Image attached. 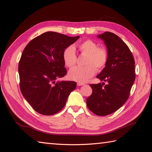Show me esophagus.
Masks as SVG:
<instances>
[{"mask_svg":"<svg viewBox=\"0 0 152 152\" xmlns=\"http://www.w3.org/2000/svg\"><path fill=\"white\" fill-rule=\"evenodd\" d=\"M77 85L78 86H83V85H84V83H82V82H77Z\"/></svg>","mask_w":152,"mask_h":152,"instance_id":"1","label":"esophagus"}]
</instances>
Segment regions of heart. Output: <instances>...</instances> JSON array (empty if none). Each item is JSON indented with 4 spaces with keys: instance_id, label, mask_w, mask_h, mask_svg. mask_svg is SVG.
<instances>
[{
    "instance_id": "1",
    "label": "heart",
    "mask_w": 152,
    "mask_h": 152,
    "mask_svg": "<svg viewBox=\"0 0 152 152\" xmlns=\"http://www.w3.org/2000/svg\"><path fill=\"white\" fill-rule=\"evenodd\" d=\"M79 51L87 55L85 61L86 66H75L68 72V76L70 80L79 82H85L98 70L104 68L108 59L107 50L104 48H98V44L91 40H86L78 45ZM63 59L65 65L71 68L77 61V55L73 46H68L63 53Z\"/></svg>"
}]
</instances>
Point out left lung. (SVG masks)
Masks as SVG:
<instances>
[{"label":"left lung","instance_id":"1","mask_svg":"<svg viewBox=\"0 0 152 152\" xmlns=\"http://www.w3.org/2000/svg\"><path fill=\"white\" fill-rule=\"evenodd\" d=\"M97 37L107 46L108 59L96 77L107 84H90L93 93L86 103L92 112L105 116L117 111L127 100L135 80V62L129 48L118 36L106 31Z\"/></svg>","mask_w":152,"mask_h":152}]
</instances>
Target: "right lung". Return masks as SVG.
Returning <instances> with one entry per match:
<instances>
[{
	"mask_svg": "<svg viewBox=\"0 0 152 152\" xmlns=\"http://www.w3.org/2000/svg\"><path fill=\"white\" fill-rule=\"evenodd\" d=\"M79 37L47 31L32 39L24 49L18 65L20 89L37 112L44 115L59 112L76 88L75 82L56 80L67 72L64 50Z\"/></svg>",
	"mask_w": 152,
	"mask_h": 152,
	"instance_id": "obj_1",
	"label": "right lung"
}]
</instances>
